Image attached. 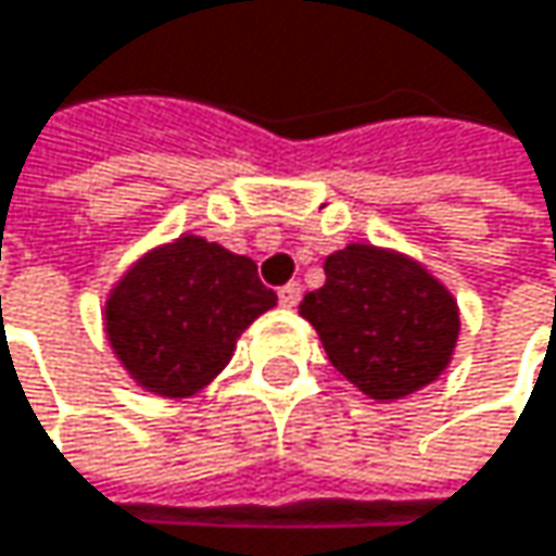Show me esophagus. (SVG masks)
<instances>
[{
	"label": "esophagus",
	"instance_id": "esophagus-1",
	"mask_svg": "<svg viewBox=\"0 0 556 556\" xmlns=\"http://www.w3.org/2000/svg\"><path fill=\"white\" fill-rule=\"evenodd\" d=\"M299 295H302V286H299V282H286V286L279 289V305L295 308V305H299Z\"/></svg>",
	"mask_w": 556,
	"mask_h": 556
}]
</instances>
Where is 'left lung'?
<instances>
[{
    "instance_id": "obj_1",
    "label": "left lung",
    "mask_w": 556,
    "mask_h": 556,
    "mask_svg": "<svg viewBox=\"0 0 556 556\" xmlns=\"http://www.w3.org/2000/svg\"><path fill=\"white\" fill-rule=\"evenodd\" d=\"M299 315L331 367L370 399H402L438 380L460 331L454 295L421 264L374 244L331 254L325 286L305 292Z\"/></svg>"
}]
</instances>
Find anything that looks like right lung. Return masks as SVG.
<instances>
[{"label": "right lung", "mask_w": 556, "mask_h": 556, "mask_svg": "<svg viewBox=\"0 0 556 556\" xmlns=\"http://www.w3.org/2000/svg\"><path fill=\"white\" fill-rule=\"evenodd\" d=\"M274 305L277 292L251 257L186 235L118 279L105 302V334L131 380L186 399L225 370L238 334Z\"/></svg>", "instance_id": "1"}]
</instances>
